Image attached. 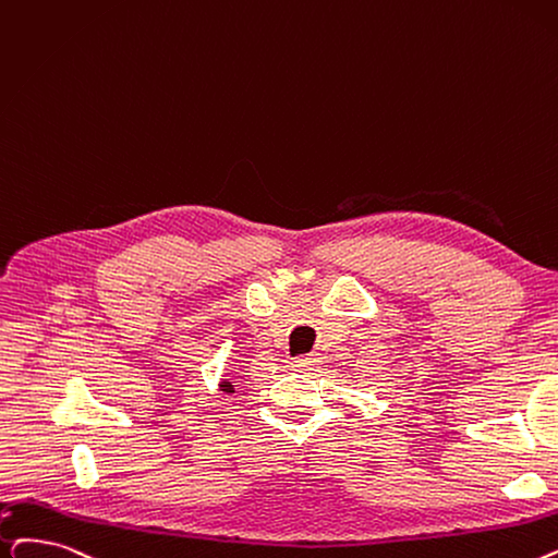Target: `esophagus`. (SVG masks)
I'll return each instance as SVG.
<instances>
[{
	"label": "esophagus",
	"instance_id": "esophagus-1",
	"mask_svg": "<svg viewBox=\"0 0 558 558\" xmlns=\"http://www.w3.org/2000/svg\"><path fill=\"white\" fill-rule=\"evenodd\" d=\"M317 367H319V360L314 355H301V357L294 360V369L299 374H312Z\"/></svg>",
	"mask_w": 558,
	"mask_h": 558
}]
</instances>
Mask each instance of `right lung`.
Returning <instances> with one entry per match:
<instances>
[{"label":"right lung","mask_w":558,"mask_h":558,"mask_svg":"<svg viewBox=\"0 0 558 558\" xmlns=\"http://www.w3.org/2000/svg\"><path fill=\"white\" fill-rule=\"evenodd\" d=\"M221 390H223V392H232V385H230V383H223Z\"/></svg>","instance_id":"right-lung-1"}]
</instances>
